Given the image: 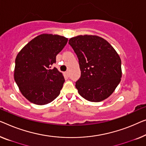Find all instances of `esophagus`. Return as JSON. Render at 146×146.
<instances>
[{
	"instance_id": "obj_1",
	"label": "esophagus",
	"mask_w": 146,
	"mask_h": 146,
	"mask_svg": "<svg viewBox=\"0 0 146 146\" xmlns=\"http://www.w3.org/2000/svg\"><path fill=\"white\" fill-rule=\"evenodd\" d=\"M65 75H66L67 77H68L69 76H70V73H69V72H68V71L65 72Z\"/></svg>"
}]
</instances>
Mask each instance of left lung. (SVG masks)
<instances>
[{
  "label": "left lung",
  "instance_id": "left-lung-1",
  "mask_svg": "<svg viewBox=\"0 0 146 146\" xmlns=\"http://www.w3.org/2000/svg\"><path fill=\"white\" fill-rule=\"evenodd\" d=\"M68 43L79 60L81 76L76 88L92 102L105 100L114 92L122 77L121 60L108 41L92 35H78Z\"/></svg>",
  "mask_w": 146,
  "mask_h": 146
}]
</instances>
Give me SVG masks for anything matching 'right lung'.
I'll use <instances>...</instances> for the list:
<instances>
[{
	"mask_svg": "<svg viewBox=\"0 0 146 146\" xmlns=\"http://www.w3.org/2000/svg\"><path fill=\"white\" fill-rule=\"evenodd\" d=\"M67 41L63 36L43 33L29 41L17 54L14 80L29 101L46 105L59 96L64 78L52 66Z\"/></svg>",
	"mask_w": 146,
	"mask_h": 146,
	"instance_id": "add662e5",
	"label": "right lung"
}]
</instances>
